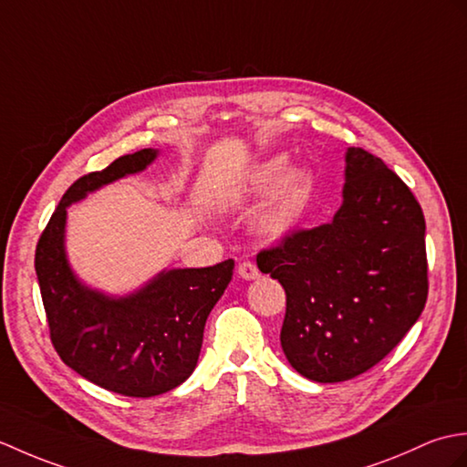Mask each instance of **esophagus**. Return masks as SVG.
<instances>
[{
  "instance_id": "obj_1",
  "label": "esophagus",
  "mask_w": 467,
  "mask_h": 467,
  "mask_svg": "<svg viewBox=\"0 0 467 467\" xmlns=\"http://www.w3.org/2000/svg\"><path fill=\"white\" fill-rule=\"evenodd\" d=\"M237 274H240L244 279H257L260 277V269H257V265L254 262L245 260L237 265Z\"/></svg>"
}]
</instances>
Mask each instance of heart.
<instances>
[{"instance_id": "b5f03b06", "label": "heart", "mask_w": 467, "mask_h": 467, "mask_svg": "<svg viewBox=\"0 0 467 467\" xmlns=\"http://www.w3.org/2000/svg\"><path fill=\"white\" fill-rule=\"evenodd\" d=\"M285 170V155H275L257 165L247 182V190L252 193H267L278 185L262 213V225L269 234H285L292 230L312 195V173L304 168H294L284 176Z\"/></svg>"}]
</instances>
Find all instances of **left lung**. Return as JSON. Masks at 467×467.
Returning <instances> with one entry per match:
<instances>
[{
    "label": "left lung",
    "mask_w": 467,
    "mask_h": 467,
    "mask_svg": "<svg viewBox=\"0 0 467 467\" xmlns=\"http://www.w3.org/2000/svg\"><path fill=\"white\" fill-rule=\"evenodd\" d=\"M285 289L284 354L319 383L364 374L396 348L428 299L426 220L411 190L374 153L348 148L334 220L257 254Z\"/></svg>",
    "instance_id": "1"
}]
</instances>
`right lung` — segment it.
I'll list each match as a JSON object with an SVG mask.
<instances>
[{"mask_svg":"<svg viewBox=\"0 0 467 467\" xmlns=\"http://www.w3.org/2000/svg\"><path fill=\"white\" fill-rule=\"evenodd\" d=\"M155 153L140 150L81 175L51 213L36 247L39 292L57 356L81 378L130 398L160 396L192 376L205 319L234 275V260L170 269L138 294L113 299L81 285L71 274L64 252L67 205L146 170Z\"/></svg>","mask_w":467,"mask_h":467,"instance_id":"right-lung-1","label":"right lung"}]
</instances>
